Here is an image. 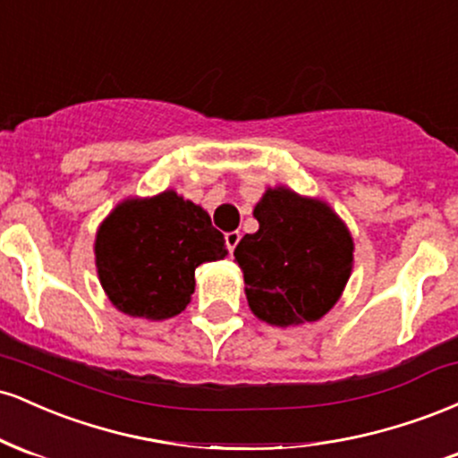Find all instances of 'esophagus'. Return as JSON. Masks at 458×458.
<instances>
[{
    "mask_svg": "<svg viewBox=\"0 0 458 458\" xmlns=\"http://www.w3.org/2000/svg\"><path fill=\"white\" fill-rule=\"evenodd\" d=\"M239 241H241V233H239V230H233V233L225 234V245H228V251H230V254H233L234 247L239 245Z\"/></svg>",
    "mask_w": 458,
    "mask_h": 458,
    "instance_id": "1",
    "label": "esophagus"
}]
</instances>
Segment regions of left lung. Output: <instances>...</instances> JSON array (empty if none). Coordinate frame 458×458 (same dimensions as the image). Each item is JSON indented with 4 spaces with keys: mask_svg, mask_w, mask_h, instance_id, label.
<instances>
[{
    "mask_svg": "<svg viewBox=\"0 0 458 458\" xmlns=\"http://www.w3.org/2000/svg\"><path fill=\"white\" fill-rule=\"evenodd\" d=\"M254 217L259 233L245 234L234 250L254 317L276 327L323 318L353 271L349 225L325 199L286 185L267 187Z\"/></svg>",
    "mask_w": 458,
    "mask_h": 458,
    "instance_id": "left-lung-1",
    "label": "left lung"
}]
</instances>
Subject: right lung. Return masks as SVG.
I'll return each instance as SVG.
<instances>
[{
  "mask_svg": "<svg viewBox=\"0 0 458 458\" xmlns=\"http://www.w3.org/2000/svg\"><path fill=\"white\" fill-rule=\"evenodd\" d=\"M225 256V239L208 213L174 189L124 198L94 239L105 295L123 314L146 320L181 314L196 291L198 267Z\"/></svg>",
  "mask_w": 458,
  "mask_h": 458,
  "instance_id": "right-lung-1",
  "label": "right lung"
}]
</instances>
